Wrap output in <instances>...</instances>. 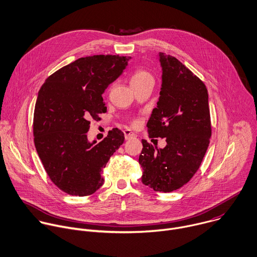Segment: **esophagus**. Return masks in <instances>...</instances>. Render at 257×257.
<instances>
[{"instance_id": "1", "label": "esophagus", "mask_w": 257, "mask_h": 257, "mask_svg": "<svg viewBox=\"0 0 257 257\" xmlns=\"http://www.w3.org/2000/svg\"><path fill=\"white\" fill-rule=\"evenodd\" d=\"M123 134H124V138H125V140H131V139L136 138V134H134V133H133V132H131L130 130H125V131L123 132Z\"/></svg>"}]
</instances>
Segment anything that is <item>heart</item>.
I'll return each mask as SVG.
<instances>
[{"mask_svg": "<svg viewBox=\"0 0 257 257\" xmlns=\"http://www.w3.org/2000/svg\"><path fill=\"white\" fill-rule=\"evenodd\" d=\"M148 79H153L152 75L144 69H138L133 73V75L131 77V84H132V86L137 85V84H140Z\"/></svg>", "mask_w": 257, "mask_h": 257, "instance_id": "obj_1", "label": "heart"}]
</instances>
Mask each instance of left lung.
<instances>
[{
	"mask_svg": "<svg viewBox=\"0 0 257 257\" xmlns=\"http://www.w3.org/2000/svg\"><path fill=\"white\" fill-rule=\"evenodd\" d=\"M162 87L157 107L147 123L149 137L166 139L158 149L142 140L139 163L142 182L157 192H172L187 184L198 171L211 138L208 91L177 58L159 53Z\"/></svg>",
	"mask_w": 257,
	"mask_h": 257,
	"instance_id": "1",
	"label": "left lung"
}]
</instances>
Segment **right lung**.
Returning a JSON list of instances; mask_svg holds the SVG:
<instances>
[{
    "instance_id": "add662e5",
    "label": "right lung",
    "mask_w": 257,
    "mask_h": 257,
    "mask_svg": "<svg viewBox=\"0 0 257 257\" xmlns=\"http://www.w3.org/2000/svg\"><path fill=\"white\" fill-rule=\"evenodd\" d=\"M130 56L79 58L50 75L34 110L33 135L38 156L51 181L63 192L88 196L104 183L101 170L124 142L118 128L90 143L91 119L106 112L102 93L125 69Z\"/></svg>"
}]
</instances>
